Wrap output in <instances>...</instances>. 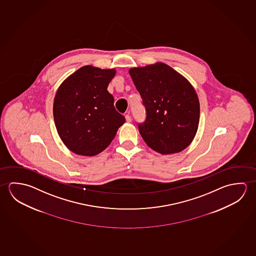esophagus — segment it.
<instances>
[{"label":"esophagus","mask_w":256,"mask_h":256,"mask_svg":"<svg viewBox=\"0 0 256 256\" xmlns=\"http://www.w3.org/2000/svg\"><path fill=\"white\" fill-rule=\"evenodd\" d=\"M126 120L127 122H130V121H132V117H130V116H129V114H126Z\"/></svg>","instance_id":"1"}]
</instances>
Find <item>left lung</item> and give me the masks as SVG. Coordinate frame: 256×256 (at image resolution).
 Returning a JSON list of instances; mask_svg holds the SVG:
<instances>
[{
    "label": "left lung",
    "mask_w": 256,
    "mask_h": 256,
    "mask_svg": "<svg viewBox=\"0 0 256 256\" xmlns=\"http://www.w3.org/2000/svg\"><path fill=\"white\" fill-rule=\"evenodd\" d=\"M129 74L146 109V120L138 124L144 142L160 154L184 150L199 126V100L191 83L163 62Z\"/></svg>",
    "instance_id": "1"
}]
</instances>
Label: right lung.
I'll use <instances>...</instances> for the list:
<instances>
[{
	"label": "right lung",
	"mask_w": 256,
	"mask_h": 256,
	"mask_svg": "<svg viewBox=\"0 0 256 256\" xmlns=\"http://www.w3.org/2000/svg\"><path fill=\"white\" fill-rule=\"evenodd\" d=\"M116 70L86 65L62 83L54 101L58 134L70 152L95 156L113 140L126 122L114 106L108 86Z\"/></svg>",
	"instance_id": "obj_1"
}]
</instances>
